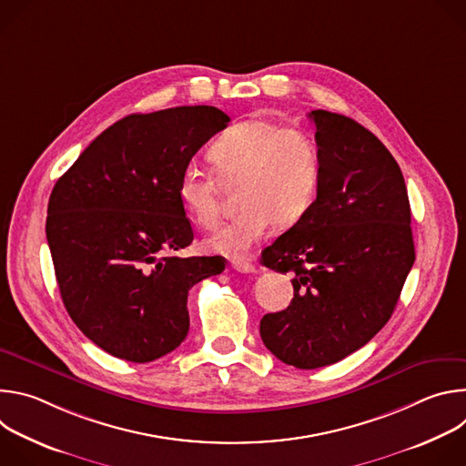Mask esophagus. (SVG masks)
I'll return each mask as SVG.
<instances>
[{
  "label": "esophagus",
  "instance_id": "obj_1",
  "mask_svg": "<svg viewBox=\"0 0 466 466\" xmlns=\"http://www.w3.org/2000/svg\"><path fill=\"white\" fill-rule=\"evenodd\" d=\"M232 269H234V271H238V273L248 275V273H256V265H252V263H248V261L234 259V261H232Z\"/></svg>",
  "mask_w": 466,
  "mask_h": 466
}]
</instances>
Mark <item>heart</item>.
<instances>
[{
  "label": "heart",
  "instance_id": "1",
  "mask_svg": "<svg viewBox=\"0 0 466 466\" xmlns=\"http://www.w3.org/2000/svg\"><path fill=\"white\" fill-rule=\"evenodd\" d=\"M208 157L225 180H241L243 207L207 239V248L225 256H245L269 236L277 221L293 225L313 205L322 173L317 142L306 130L265 119H245L214 140ZM178 197L191 219L205 228L218 225L221 207L210 173L187 166L180 173Z\"/></svg>",
  "mask_w": 466,
  "mask_h": 466
}]
</instances>
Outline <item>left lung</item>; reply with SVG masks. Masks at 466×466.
Segmentation results:
<instances>
[{
    "mask_svg": "<svg viewBox=\"0 0 466 466\" xmlns=\"http://www.w3.org/2000/svg\"><path fill=\"white\" fill-rule=\"evenodd\" d=\"M322 157L309 210L261 252L265 268L293 273L295 297L263 315L259 336L297 369L338 363L390 319L413 268L415 245L404 175L358 121L311 110Z\"/></svg>",
    "mask_w": 466,
    "mask_h": 466,
    "instance_id": "1",
    "label": "left lung"
}]
</instances>
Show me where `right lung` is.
<instances>
[{
  "mask_svg": "<svg viewBox=\"0 0 466 466\" xmlns=\"http://www.w3.org/2000/svg\"><path fill=\"white\" fill-rule=\"evenodd\" d=\"M208 105L130 114L55 184L46 236L62 302L114 358L147 363L187 336V291L225 269L221 256H173L193 241L178 180L228 125Z\"/></svg>",
  "mask_w": 466,
  "mask_h": 466,
  "instance_id": "1",
  "label": "right lung"
}]
</instances>
